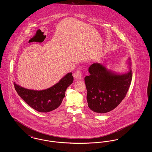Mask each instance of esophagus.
Segmentation results:
<instances>
[{"mask_svg": "<svg viewBox=\"0 0 152 152\" xmlns=\"http://www.w3.org/2000/svg\"><path fill=\"white\" fill-rule=\"evenodd\" d=\"M73 76L76 79H81L83 77V73L80 70H77L73 74Z\"/></svg>", "mask_w": 152, "mask_h": 152, "instance_id": "1", "label": "esophagus"}]
</instances>
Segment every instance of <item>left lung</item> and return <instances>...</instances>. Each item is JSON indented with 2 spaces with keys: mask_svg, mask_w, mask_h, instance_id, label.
<instances>
[{
  "mask_svg": "<svg viewBox=\"0 0 152 152\" xmlns=\"http://www.w3.org/2000/svg\"><path fill=\"white\" fill-rule=\"evenodd\" d=\"M128 63L129 71L122 75L107 69L101 63H95L89 66L90 75L84 80L90 109L98 113H105L116 108L121 103L132 79L131 63L130 61Z\"/></svg>",
  "mask_w": 152,
  "mask_h": 152,
  "instance_id": "1",
  "label": "left lung"
}]
</instances>
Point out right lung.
<instances>
[{
	"instance_id": "add662e5",
	"label": "right lung",
	"mask_w": 152,
	"mask_h": 152,
	"mask_svg": "<svg viewBox=\"0 0 152 152\" xmlns=\"http://www.w3.org/2000/svg\"><path fill=\"white\" fill-rule=\"evenodd\" d=\"M73 81L72 73H67L58 83L48 89L36 91L28 89L14 83L18 94L32 108L40 112H49L60 105L65 91Z\"/></svg>"
}]
</instances>
